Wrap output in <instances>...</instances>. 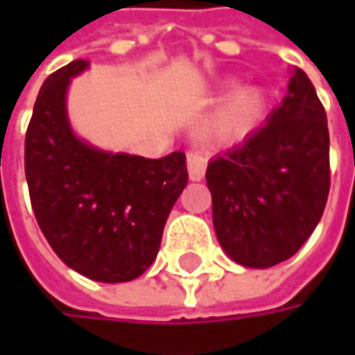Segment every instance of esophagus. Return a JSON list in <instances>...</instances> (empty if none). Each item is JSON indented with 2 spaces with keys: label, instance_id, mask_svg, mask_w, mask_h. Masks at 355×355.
Masks as SVG:
<instances>
[{
  "label": "esophagus",
  "instance_id": "34e87169",
  "mask_svg": "<svg viewBox=\"0 0 355 355\" xmlns=\"http://www.w3.org/2000/svg\"><path fill=\"white\" fill-rule=\"evenodd\" d=\"M205 168H207V156L203 152H198V150L187 152V171H189V180L191 182L203 180Z\"/></svg>",
  "mask_w": 355,
  "mask_h": 355
}]
</instances>
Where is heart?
<instances>
[{"mask_svg":"<svg viewBox=\"0 0 355 355\" xmlns=\"http://www.w3.org/2000/svg\"><path fill=\"white\" fill-rule=\"evenodd\" d=\"M265 94L259 89L237 90L213 122V134L219 140H237L249 134L265 114Z\"/></svg>","mask_w":355,"mask_h":355,"instance_id":"b5f03b06","label":"heart"}]
</instances>
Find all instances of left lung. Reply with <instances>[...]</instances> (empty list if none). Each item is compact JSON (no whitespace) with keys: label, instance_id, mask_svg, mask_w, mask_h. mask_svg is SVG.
<instances>
[{"label":"left lung","instance_id":"8db88e82","mask_svg":"<svg viewBox=\"0 0 355 355\" xmlns=\"http://www.w3.org/2000/svg\"><path fill=\"white\" fill-rule=\"evenodd\" d=\"M213 225L239 265L266 268L291 259L320 221L330 191L326 110L302 69L266 124L207 166Z\"/></svg>","mask_w":355,"mask_h":355}]
</instances>
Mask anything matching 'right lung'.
Returning a JSON list of instances; mask_svg holds the SVG:
<instances>
[{"mask_svg": "<svg viewBox=\"0 0 355 355\" xmlns=\"http://www.w3.org/2000/svg\"><path fill=\"white\" fill-rule=\"evenodd\" d=\"M89 61L47 76L25 134L35 219L67 266L98 282H128L154 263L164 225L187 184L184 152L150 159L78 140L67 118L71 78Z\"/></svg>", "mask_w": 355, "mask_h": 355, "instance_id": "obj_1", "label": "right lung"}]
</instances>
